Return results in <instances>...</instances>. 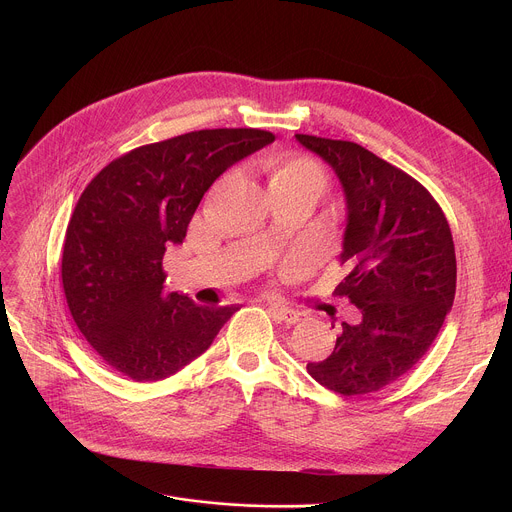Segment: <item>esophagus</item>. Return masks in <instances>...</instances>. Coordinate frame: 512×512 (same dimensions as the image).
<instances>
[{
  "label": "esophagus",
  "mask_w": 512,
  "mask_h": 512,
  "mask_svg": "<svg viewBox=\"0 0 512 512\" xmlns=\"http://www.w3.org/2000/svg\"><path fill=\"white\" fill-rule=\"evenodd\" d=\"M267 308H269V312H271L277 320H281V322H285V324H298V322L304 318L302 312L289 310V308H283V306H277V304H267Z\"/></svg>",
  "instance_id": "1"
}]
</instances>
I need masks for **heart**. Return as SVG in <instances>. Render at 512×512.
I'll list each match as a JSON object with an SVG mask.
<instances>
[{"label": "heart", "mask_w": 512, "mask_h": 512, "mask_svg": "<svg viewBox=\"0 0 512 512\" xmlns=\"http://www.w3.org/2000/svg\"><path fill=\"white\" fill-rule=\"evenodd\" d=\"M235 170L229 172V176ZM330 176L326 168L306 154H281L271 162L273 194H310L316 200L326 194Z\"/></svg>", "instance_id": "1"}]
</instances>
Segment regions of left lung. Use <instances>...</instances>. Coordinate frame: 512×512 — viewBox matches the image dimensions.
Segmentation results:
<instances>
[{
    "label": "left lung",
    "instance_id": "left-lung-1",
    "mask_svg": "<svg viewBox=\"0 0 512 512\" xmlns=\"http://www.w3.org/2000/svg\"><path fill=\"white\" fill-rule=\"evenodd\" d=\"M338 174L348 206L334 289L360 310L342 322L334 352L308 362L322 387L344 395L375 393L429 350L456 296V249L448 218L429 190L362 145L296 135Z\"/></svg>",
    "mask_w": 512,
    "mask_h": 512
}]
</instances>
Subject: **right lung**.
<instances>
[{
	"mask_svg": "<svg viewBox=\"0 0 512 512\" xmlns=\"http://www.w3.org/2000/svg\"><path fill=\"white\" fill-rule=\"evenodd\" d=\"M273 139L251 127L190 131L139 145L87 184L66 227L60 275L72 320L113 371L137 383L166 379L239 310L166 294L162 263L212 182Z\"/></svg>",
	"mask_w": 512,
	"mask_h": 512,
	"instance_id": "1",
	"label": "right lung"
}]
</instances>
